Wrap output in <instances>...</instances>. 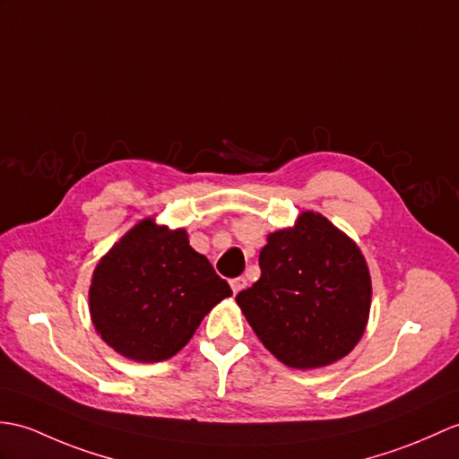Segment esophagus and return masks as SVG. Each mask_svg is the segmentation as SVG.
Returning a JSON list of instances; mask_svg holds the SVG:
<instances>
[{
    "instance_id": "obj_1",
    "label": "esophagus",
    "mask_w": 459,
    "mask_h": 459,
    "mask_svg": "<svg viewBox=\"0 0 459 459\" xmlns=\"http://www.w3.org/2000/svg\"><path fill=\"white\" fill-rule=\"evenodd\" d=\"M230 287H232V291H234V295L237 293H240L244 287H247V280L244 278H234L232 281H230Z\"/></svg>"
}]
</instances>
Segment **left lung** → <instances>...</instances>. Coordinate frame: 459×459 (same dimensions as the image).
Masks as SVG:
<instances>
[{
    "mask_svg": "<svg viewBox=\"0 0 459 459\" xmlns=\"http://www.w3.org/2000/svg\"><path fill=\"white\" fill-rule=\"evenodd\" d=\"M262 275L237 303L260 342L293 369H316L348 356L364 336L371 275L364 254L321 212L268 234Z\"/></svg>",
    "mask_w": 459,
    "mask_h": 459,
    "instance_id": "1",
    "label": "left lung"
}]
</instances>
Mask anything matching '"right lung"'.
I'll list each match as a JSON object with an SVG mask.
<instances>
[{"mask_svg":"<svg viewBox=\"0 0 459 459\" xmlns=\"http://www.w3.org/2000/svg\"><path fill=\"white\" fill-rule=\"evenodd\" d=\"M230 295L205 255L189 247L186 229L146 217L95 265L90 315L117 354L156 364L176 356L211 308Z\"/></svg>","mask_w":459,"mask_h":459,"instance_id":"1","label":"right lung"}]
</instances>
